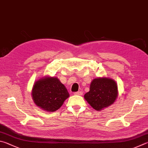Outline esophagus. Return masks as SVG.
<instances>
[{
    "label": "esophagus",
    "mask_w": 148,
    "mask_h": 148,
    "mask_svg": "<svg viewBox=\"0 0 148 148\" xmlns=\"http://www.w3.org/2000/svg\"><path fill=\"white\" fill-rule=\"evenodd\" d=\"M74 95H82V92L79 91V92H77L75 93H74Z\"/></svg>",
    "instance_id": "34e87169"
}]
</instances>
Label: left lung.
<instances>
[{
	"label": "left lung",
	"instance_id": "1",
	"mask_svg": "<svg viewBox=\"0 0 148 148\" xmlns=\"http://www.w3.org/2000/svg\"><path fill=\"white\" fill-rule=\"evenodd\" d=\"M118 95V85L109 77H98L92 80L90 91L84 95L90 106L97 111L114 104Z\"/></svg>",
	"mask_w": 148,
	"mask_h": 148
}]
</instances>
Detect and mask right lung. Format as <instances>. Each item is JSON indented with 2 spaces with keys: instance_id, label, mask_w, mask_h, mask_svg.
I'll return each instance as SVG.
<instances>
[{
  "instance_id": "1",
  "label": "right lung",
  "mask_w": 148,
  "mask_h": 148,
  "mask_svg": "<svg viewBox=\"0 0 148 148\" xmlns=\"http://www.w3.org/2000/svg\"><path fill=\"white\" fill-rule=\"evenodd\" d=\"M32 98L35 105L47 112L59 109L69 97L66 88L56 77L44 76L33 85Z\"/></svg>"
}]
</instances>
